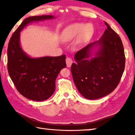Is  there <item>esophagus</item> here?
Masks as SVG:
<instances>
[{
    "label": "esophagus",
    "mask_w": 135,
    "mask_h": 135,
    "mask_svg": "<svg viewBox=\"0 0 135 135\" xmlns=\"http://www.w3.org/2000/svg\"><path fill=\"white\" fill-rule=\"evenodd\" d=\"M66 65H67L68 68H70L72 64L73 63V61L72 60L71 58L69 57H67L66 59Z\"/></svg>",
    "instance_id": "obj_1"
}]
</instances>
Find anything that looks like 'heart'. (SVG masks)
<instances>
[{"label": "heart", "mask_w": 135, "mask_h": 135, "mask_svg": "<svg viewBox=\"0 0 135 135\" xmlns=\"http://www.w3.org/2000/svg\"><path fill=\"white\" fill-rule=\"evenodd\" d=\"M94 28L90 23H74L65 28L61 34V38L65 42L74 40L75 38L78 44H81L88 41L93 37Z\"/></svg>", "instance_id": "1"}]
</instances>
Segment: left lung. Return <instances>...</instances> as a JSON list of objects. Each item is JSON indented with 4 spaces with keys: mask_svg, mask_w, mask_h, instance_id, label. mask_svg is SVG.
<instances>
[{
    "mask_svg": "<svg viewBox=\"0 0 135 135\" xmlns=\"http://www.w3.org/2000/svg\"><path fill=\"white\" fill-rule=\"evenodd\" d=\"M98 41L87 45L75 55L71 66L74 83L81 95L96 100L114 90L119 84L125 66L121 39L108 23Z\"/></svg>",
    "mask_w": 135,
    "mask_h": 135,
    "instance_id": "left-lung-1",
    "label": "left lung"
}]
</instances>
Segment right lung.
<instances>
[{
    "mask_svg": "<svg viewBox=\"0 0 135 135\" xmlns=\"http://www.w3.org/2000/svg\"><path fill=\"white\" fill-rule=\"evenodd\" d=\"M53 15L28 17L14 32L8 48L9 75L21 95L31 100L42 101L53 95L59 72L66 68L65 54L57 57H31L23 50L20 42L21 32L33 22L52 20Z\"/></svg>",
    "mask_w": 135,
    "mask_h": 135,
    "instance_id": "right-lung-1",
    "label": "right lung"
}]
</instances>
